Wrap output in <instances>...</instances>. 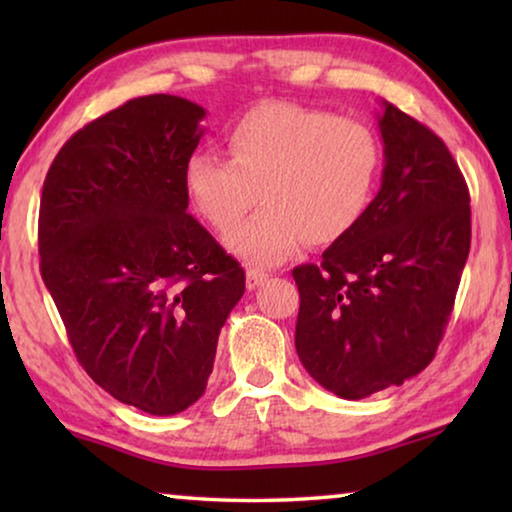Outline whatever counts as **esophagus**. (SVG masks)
Listing matches in <instances>:
<instances>
[{
    "label": "esophagus",
    "mask_w": 512,
    "mask_h": 512,
    "mask_svg": "<svg viewBox=\"0 0 512 512\" xmlns=\"http://www.w3.org/2000/svg\"><path fill=\"white\" fill-rule=\"evenodd\" d=\"M266 277L268 275L264 271H259V268H248V271H246V287H248V291H253V289L259 287V284H264Z\"/></svg>",
    "instance_id": "esophagus-1"
}]
</instances>
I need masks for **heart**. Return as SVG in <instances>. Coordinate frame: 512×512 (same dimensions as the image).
I'll return each mask as SVG.
<instances>
[{"instance_id": "heart-1", "label": "heart", "mask_w": 512, "mask_h": 512, "mask_svg": "<svg viewBox=\"0 0 512 512\" xmlns=\"http://www.w3.org/2000/svg\"><path fill=\"white\" fill-rule=\"evenodd\" d=\"M225 144L230 160L189 155L185 189L216 230L231 228L263 196V210L225 235L230 253L253 266L280 264L307 239L325 246L345 237L375 196L381 144L363 121L268 101L239 117Z\"/></svg>"}]
</instances>
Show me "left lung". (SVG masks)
I'll return each mask as SVG.
<instances>
[{
  "label": "left lung",
  "instance_id": "obj_1",
  "mask_svg": "<svg viewBox=\"0 0 512 512\" xmlns=\"http://www.w3.org/2000/svg\"><path fill=\"white\" fill-rule=\"evenodd\" d=\"M381 187L320 264L293 268L296 350L320 386L361 400L429 366L470 253V192L452 153L381 101Z\"/></svg>",
  "mask_w": 512,
  "mask_h": 512
}]
</instances>
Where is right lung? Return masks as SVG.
I'll return each instance as SVG.
<instances>
[{"label":"right lung","instance_id":"obj_1","mask_svg":"<svg viewBox=\"0 0 512 512\" xmlns=\"http://www.w3.org/2000/svg\"><path fill=\"white\" fill-rule=\"evenodd\" d=\"M205 108L173 94L90 121L51 162L40 271L85 372L115 400L176 415L205 393L246 275L187 214Z\"/></svg>","mask_w":512,"mask_h":512}]
</instances>
